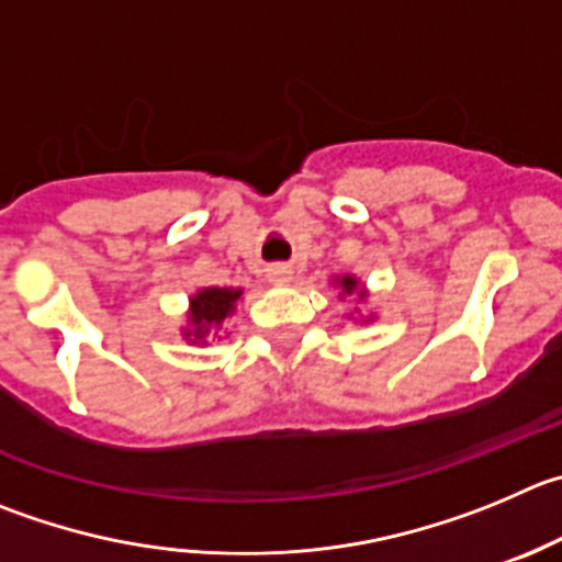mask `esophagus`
Returning <instances> with one entry per match:
<instances>
[{
  "label": "esophagus",
  "instance_id": "34e87169",
  "mask_svg": "<svg viewBox=\"0 0 562 562\" xmlns=\"http://www.w3.org/2000/svg\"><path fill=\"white\" fill-rule=\"evenodd\" d=\"M267 276H270L272 284L284 286V284H290V281H292V267L290 265H276V267H270V272H267Z\"/></svg>",
  "mask_w": 562,
  "mask_h": 562
}]
</instances>
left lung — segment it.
<instances>
[{
	"label": "left lung",
	"instance_id": "8db88e82",
	"mask_svg": "<svg viewBox=\"0 0 562 562\" xmlns=\"http://www.w3.org/2000/svg\"><path fill=\"white\" fill-rule=\"evenodd\" d=\"M339 284H341V290H345V292H347V295H350V292H352V290H356V281H352V278H350V276H345V278H341Z\"/></svg>",
	"mask_w": 562,
	"mask_h": 562
}]
</instances>
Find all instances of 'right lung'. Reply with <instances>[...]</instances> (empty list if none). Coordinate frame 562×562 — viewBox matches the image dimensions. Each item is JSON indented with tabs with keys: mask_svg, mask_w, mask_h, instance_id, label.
<instances>
[{
	"mask_svg": "<svg viewBox=\"0 0 562 562\" xmlns=\"http://www.w3.org/2000/svg\"><path fill=\"white\" fill-rule=\"evenodd\" d=\"M239 295H243L239 290H217V286L198 292V295L192 297V330L187 336L204 339L212 328H217V325L234 312V303L239 301Z\"/></svg>",
	"mask_w": 562,
	"mask_h": 562,
	"instance_id": "add662e5",
	"label": "right lung"
}]
</instances>
